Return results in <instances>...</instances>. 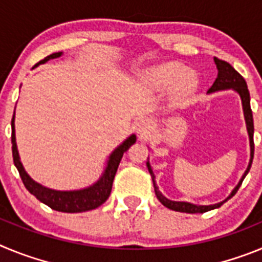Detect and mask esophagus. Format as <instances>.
<instances>
[{
  "instance_id": "obj_1",
  "label": "esophagus",
  "mask_w": 262,
  "mask_h": 262,
  "mask_svg": "<svg viewBox=\"0 0 262 262\" xmlns=\"http://www.w3.org/2000/svg\"><path fill=\"white\" fill-rule=\"evenodd\" d=\"M138 134L140 135V138H147L149 136V134L152 133V129H154V126H152V122L148 118H144V119H140L138 122Z\"/></svg>"
}]
</instances>
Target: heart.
<instances>
[{"instance_id":"b5f03b06","label":"heart","mask_w":262,"mask_h":262,"mask_svg":"<svg viewBox=\"0 0 262 262\" xmlns=\"http://www.w3.org/2000/svg\"><path fill=\"white\" fill-rule=\"evenodd\" d=\"M143 78L149 86L157 90H165L173 86L177 97L186 96L195 85V77L184 67L176 62H166L149 68L143 73Z\"/></svg>"}]
</instances>
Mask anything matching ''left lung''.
Returning a JSON list of instances; mask_svg holds the SVG:
<instances>
[{"label": "left lung", "mask_w": 262, "mask_h": 262, "mask_svg": "<svg viewBox=\"0 0 262 262\" xmlns=\"http://www.w3.org/2000/svg\"><path fill=\"white\" fill-rule=\"evenodd\" d=\"M214 61L216 64L217 68V77L216 80L214 81V84L209 89V93H214V92H219V90H227V89H233L235 92H237L242 98V105H243V111H244V118H245V123H247V131H248V136H249V147H251V159H249V164L247 170L244 172L243 177L240 178L239 184L236 185L235 189L231 191V194L227 196L226 200L223 202L215 203V205H209V206H202V205H194V203H189V202H177V201H170L168 200L166 196L163 195V193L159 190V186L156 185V181H155V174L152 172V168L149 165V161H147V166L148 170L151 173L152 181H154V187H155V194H156L157 200L160 202L163 203L165 207L170 210H174V211H180V212H187V214H196V212H202L210 211V210L217 209V207H221L224 202L232 198L233 195L236 194V191L239 190L240 185L243 184V180L245 178V176L248 174L249 169H251L252 161H253V154H254V143H253V133H254V127H253V115H252V110H251V97H249V90L247 88V82L243 78V76L240 75L239 72L235 71L231 64H228L224 60L217 59V57H214Z\"/></svg>", "instance_id": "left-lung-1"}]
</instances>
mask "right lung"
Segmentation results:
<instances>
[{"instance_id":"add662e5","label":"right lung","mask_w":262,"mask_h":262,"mask_svg":"<svg viewBox=\"0 0 262 262\" xmlns=\"http://www.w3.org/2000/svg\"><path fill=\"white\" fill-rule=\"evenodd\" d=\"M62 55V52H55L50 56L45 57L43 60L36 64H45L46 61L51 59H56ZM35 66V67H36ZM15 114V113H14ZM136 142V135H131L124 140L120 145H118L114 151L111 152L108 156L107 164H106L105 172L99 177L98 181L93 184L92 186L81 189V190H71V191H60L48 189L46 186H41L40 184L35 182L26 173L23 168L22 163L19 160V154H18L17 143H15V128H14V115L11 119V149H13V160L14 165L17 166L18 172H19L20 178H22L23 185L26 186L27 190L35 195L40 202L47 205L52 210L61 212H84L89 210H94L97 207L106 202L111 193V187H113V181H114L115 173L119 166L120 160L123 157L124 152L128 149L134 143Z\"/></svg>"}]
</instances>
